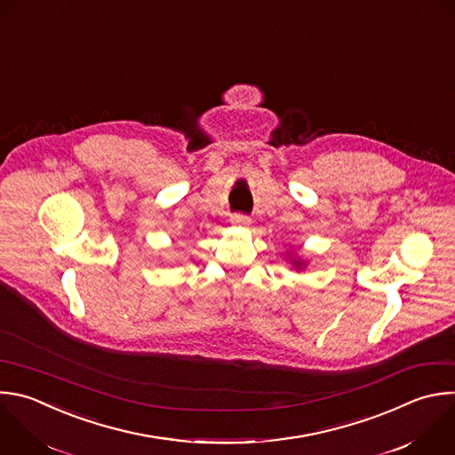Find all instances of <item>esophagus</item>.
I'll return each instance as SVG.
<instances>
[{
  "label": "esophagus",
  "mask_w": 455,
  "mask_h": 455,
  "mask_svg": "<svg viewBox=\"0 0 455 455\" xmlns=\"http://www.w3.org/2000/svg\"><path fill=\"white\" fill-rule=\"evenodd\" d=\"M250 216H246V214H243V212H235V214H232L230 216V223H234V225H250Z\"/></svg>",
  "instance_id": "1"
}]
</instances>
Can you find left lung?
Returning a JSON list of instances; mask_svg holds the SVG:
<instances>
[{
    "label": "left lung",
    "instance_id": "left-lung-1",
    "mask_svg": "<svg viewBox=\"0 0 455 455\" xmlns=\"http://www.w3.org/2000/svg\"><path fill=\"white\" fill-rule=\"evenodd\" d=\"M296 264H298V262H296Z\"/></svg>",
    "mask_w": 455,
    "mask_h": 455
}]
</instances>
